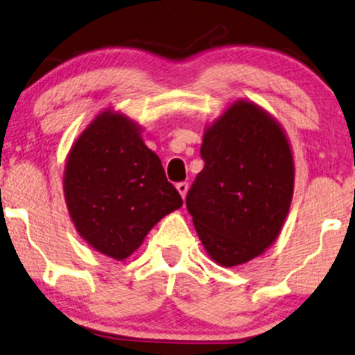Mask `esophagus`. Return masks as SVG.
<instances>
[{"mask_svg": "<svg viewBox=\"0 0 355 355\" xmlns=\"http://www.w3.org/2000/svg\"><path fill=\"white\" fill-rule=\"evenodd\" d=\"M176 189H178V192L181 193V197L186 198L187 191H189V184L187 182H178L176 184Z\"/></svg>", "mask_w": 355, "mask_h": 355, "instance_id": "obj_1", "label": "esophagus"}]
</instances>
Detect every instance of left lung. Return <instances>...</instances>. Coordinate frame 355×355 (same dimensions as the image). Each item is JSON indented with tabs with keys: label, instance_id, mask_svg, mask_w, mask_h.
Listing matches in <instances>:
<instances>
[{
	"label": "left lung",
	"instance_id": "8db88e82",
	"mask_svg": "<svg viewBox=\"0 0 355 355\" xmlns=\"http://www.w3.org/2000/svg\"><path fill=\"white\" fill-rule=\"evenodd\" d=\"M205 166L186 197L208 255L236 266L278 237L294 192V162L284 130L260 106L239 100L203 134Z\"/></svg>",
	"mask_w": 355,
	"mask_h": 355
}]
</instances>
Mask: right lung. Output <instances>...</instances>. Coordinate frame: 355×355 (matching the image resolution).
Wrapping results in <instances>:
<instances>
[{
	"instance_id": "add662e5",
	"label": "right lung",
	"mask_w": 355,
	"mask_h": 355,
	"mask_svg": "<svg viewBox=\"0 0 355 355\" xmlns=\"http://www.w3.org/2000/svg\"><path fill=\"white\" fill-rule=\"evenodd\" d=\"M64 197L77 232L116 260L128 259L163 216L182 205L139 125L113 111L96 116L72 145Z\"/></svg>"
}]
</instances>
